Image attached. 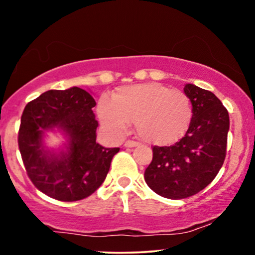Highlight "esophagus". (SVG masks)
<instances>
[{"label": "esophagus", "mask_w": 255, "mask_h": 255, "mask_svg": "<svg viewBox=\"0 0 255 255\" xmlns=\"http://www.w3.org/2000/svg\"><path fill=\"white\" fill-rule=\"evenodd\" d=\"M136 146H138V143L135 142V141L128 140V141H126V142H125L126 148H133V147H136Z\"/></svg>", "instance_id": "obj_1"}]
</instances>
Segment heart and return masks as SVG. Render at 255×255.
<instances>
[{
  "mask_svg": "<svg viewBox=\"0 0 255 255\" xmlns=\"http://www.w3.org/2000/svg\"><path fill=\"white\" fill-rule=\"evenodd\" d=\"M104 128L120 137L135 121L137 135L153 144L176 142L188 129L193 118L192 102L185 93L159 82L126 86L113 99L104 95L98 104Z\"/></svg>",
  "mask_w": 255,
  "mask_h": 255,
  "instance_id": "heart-1",
  "label": "heart"
}]
</instances>
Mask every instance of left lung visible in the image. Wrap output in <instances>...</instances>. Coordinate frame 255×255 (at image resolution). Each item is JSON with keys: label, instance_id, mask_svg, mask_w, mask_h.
Here are the masks:
<instances>
[{"label": "left lung", "instance_id": "8db88e82", "mask_svg": "<svg viewBox=\"0 0 255 255\" xmlns=\"http://www.w3.org/2000/svg\"><path fill=\"white\" fill-rule=\"evenodd\" d=\"M193 118L185 136L169 147H153V160L144 170V181L163 198L183 199L213 181L226 156L230 117L209 90L187 83Z\"/></svg>", "mask_w": 255, "mask_h": 255}]
</instances>
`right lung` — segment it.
I'll use <instances>...</instances> for the list:
<instances>
[{"instance_id":"1","label":"right lung","mask_w":255,"mask_h":255,"mask_svg":"<svg viewBox=\"0 0 255 255\" xmlns=\"http://www.w3.org/2000/svg\"><path fill=\"white\" fill-rule=\"evenodd\" d=\"M96 102L79 87L48 90L25 106L18 130L24 168L38 191L60 200L77 201L92 195L111 167L120 148L96 142L98 121L92 108ZM59 130L66 137L60 150L44 143L48 131Z\"/></svg>"}]
</instances>
